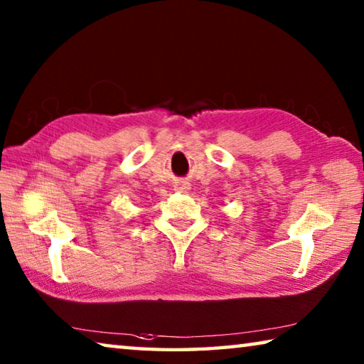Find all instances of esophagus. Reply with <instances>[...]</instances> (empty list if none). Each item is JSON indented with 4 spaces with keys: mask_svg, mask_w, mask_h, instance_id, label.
I'll return each mask as SVG.
<instances>
[{
    "mask_svg": "<svg viewBox=\"0 0 364 364\" xmlns=\"http://www.w3.org/2000/svg\"><path fill=\"white\" fill-rule=\"evenodd\" d=\"M175 189L180 191V193H186V191L189 189V183H186V181H178V183L175 184Z\"/></svg>",
    "mask_w": 364,
    "mask_h": 364,
    "instance_id": "34e87169",
    "label": "esophagus"
}]
</instances>
